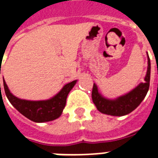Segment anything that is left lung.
I'll return each mask as SVG.
<instances>
[{
	"instance_id": "1",
	"label": "left lung",
	"mask_w": 158,
	"mask_h": 158,
	"mask_svg": "<svg viewBox=\"0 0 158 158\" xmlns=\"http://www.w3.org/2000/svg\"><path fill=\"white\" fill-rule=\"evenodd\" d=\"M151 62L148 53V71L145 76L144 83H140L135 89L129 93L115 98L114 100L104 97L98 90L95 84L92 90V100L97 110L103 114L122 116L133 111L144 100L150 85Z\"/></svg>"
}]
</instances>
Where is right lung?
I'll return each instance as SVG.
<instances>
[{
  "instance_id": "obj_1",
  "label": "right lung",
  "mask_w": 158,
  "mask_h": 158,
  "mask_svg": "<svg viewBox=\"0 0 158 158\" xmlns=\"http://www.w3.org/2000/svg\"><path fill=\"white\" fill-rule=\"evenodd\" d=\"M76 83L77 80H73L66 84L58 94L48 100H27L17 98L11 94L3 78L5 93L10 104L25 117L37 123L53 121L62 115L66 105L68 94Z\"/></svg>"
}]
</instances>
